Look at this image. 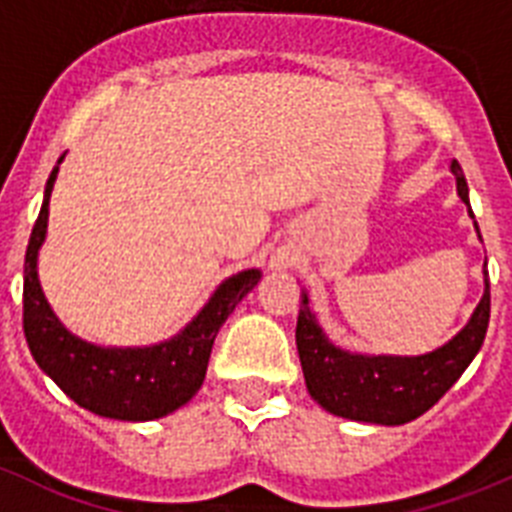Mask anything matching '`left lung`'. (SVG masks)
Segmentation results:
<instances>
[{"instance_id": "8db88e82", "label": "left lung", "mask_w": 512, "mask_h": 512, "mask_svg": "<svg viewBox=\"0 0 512 512\" xmlns=\"http://www.w3.org/2000/svg\"><path fill=\"white\" fill-rule=\"evenodd\" d=\"M460 201L471 211L468 185L460 164L450 162ZM476 232L479 225L474 222ZM481 238V235H479ZM489 327V274L484 264V295L479 306L453 340L421 353V356H390V353H353L329 340L322 324L301 293V311L295 342L301 356L308 395L332 416L361 424L400 426L426 413L460 379L481 350Z\"/></svg>"}]
</instances>
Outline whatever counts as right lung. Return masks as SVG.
Segmentation results:
<instances>
[{"instance_id":"right-lung-1","label":"right lung","mask_w":512,"mask_h":512,"mask_svg":"<svg viewBox=\"0 0 512 512\" xmlns=\"http://www.w3.org/2000/svg\"><path fill=\"white\" fill-rule=\"evenodd\" d=\"M57 159L44 188L23 269V329L31 356L67 398L96 416L114 421H154L183 408L204 384L214 337L243 298L259 285L261 269H243L217 285L209 301L177 335L154 345H96L59 322L41 282L38 251L49 227V198L57 183Z\"/></svg>"}]
</instances>
